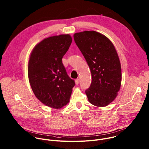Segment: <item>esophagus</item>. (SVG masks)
<instances>
[{
	"label": "esophagus",
	"mask_w": 149,
	"mask_h": 149,
	"mask_svg": "<svg viewBox=\"0 0 149 149\" xmlns=\"http://www.w3.org/2000/svg\"><path fill=\"white\" fill-rule=\"evenodd\" d=\"M79 79H77L75 80V84L77 85L79 84Z\"/></svg>",
	"instance_id": "34e87169"
}]
</instances>
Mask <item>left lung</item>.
I'll return each mask as SVG.
<instances>
[{
    "label": "left lung",
    "mask_w": 149,
    "mask_h": 149,
    "mask_svg": "<svg viewBox=\"0 0 149 149\" xmlns=\"http://www.w3.org/2000/svg\"><path fill=\"white\" fill-rule=\"evenodd\" d=\"M76 45L84 56L92 74L86 90L89 102L105 107L116 98L121 85V67L116 49L105 35L95 31L74 34Z\"/></svg>",
    "instance_id": "obj_1"
}]
</instances>
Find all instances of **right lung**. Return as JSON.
Listing matches in <instances>:
<instances>
[{
    "instance_id": "add662e5",
    "label": "right lung",
    "mask_w": 149,
    "mask_h": 149,
    "mask_svg": "<svg viewBox=\"0 0 149 149\" xmlns=\"http://www.w3.org/2000/svg\"><path fill=\"white\" fill-rule=\"evenodd\" d=\"M72 40L69 34L45 38L30 54L28 75L31 87L36 98L51 108L60 109L67 105L75 85L62 63Z\"/></svg>"
}]
</instances>
